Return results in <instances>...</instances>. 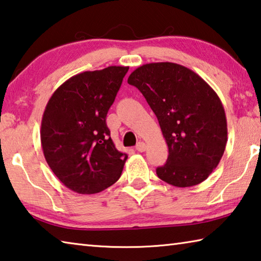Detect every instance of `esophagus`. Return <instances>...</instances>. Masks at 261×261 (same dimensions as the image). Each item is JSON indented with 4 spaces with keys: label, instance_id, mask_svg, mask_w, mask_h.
Here are the masks:
<instances>
[{
    "label": "esophagus",
    "instance_id": "1",
    "mask_svg": "<svg viewBox=\"0 0 261 261\" xmlns=\"http://www.w3.org/2000/svg\"><path fill=\"white\" fill-rule=\"evenodd\" d=\"M135 149L138 150L139 152H144L145 150H147V144H145L144 142H142V141H140V142H139L138 144H136Z\"/></svg>",
    "mask_w": 261,
    "mask_h": 261
}]
</instances>
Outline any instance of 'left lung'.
I'll return each instance as SVG.
<instances>
[{
	"label": "left lung",
	"mask_w": 261,
	"mask_h": 261,
	"mask_svg": "<svg viewBox=\"0 0 261 261\" xmlns=\"http://www.w3.org/2000/svg\"><path fill=\"white\" fill-rule=\"evenodd\" d=\"M127 82L147 99L168 147L161 180L179 188L206 180L226 149L227 120L219 96L197 73L175 63H150Z\"/></svg>",
	"instance_id": "1"
}]
</instances>
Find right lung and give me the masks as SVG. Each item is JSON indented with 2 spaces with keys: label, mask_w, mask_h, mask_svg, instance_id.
Listing matches in <instances>:
<instances>
[{
  "label": "right lung",
  "mask_w": 261,
  "mask_h": 261,
  "mask_svg": "<svg viewBox=\"0 0 261 261\" xmlns=\"http://www.w3.org/2000/svg\"><path fill=\"white\" fill-rule=\"evenodd\" d=\"M128 66H109L73 75L48 100L41 122V145L49 167L77 194H96L121 175L127 154L110 136L107 114Z\"/></svg>",
  "instance_id": "add662e5"
}]
</instances>
